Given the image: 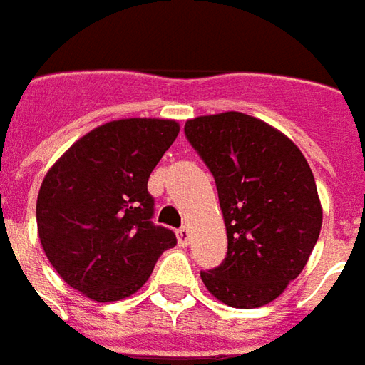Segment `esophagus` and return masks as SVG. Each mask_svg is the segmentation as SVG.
Instances as JSON below:
<instances>
[{
  "instance_id": "esophagus-1",
  "label": "esophagus",
  "mask_w": 365,
  "mask_h": 365,
  "mask_svg": "<svg viewBox=\"0 0 365 365\" xmlns=\"http://www.w3.org/2000/svg\"><path fill=\"white\" fill-rule=\"evenodd\" d=\"M177 237L180 245H187L188 242H190V232H188L187 226H182V228L177 230Z\"/></svg>"
}]
</instances>
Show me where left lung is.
I'll use <instances>...</instances> for the list:
<instances>
[{
  "mask_svg": "<svg viewBox=\"0 0 365 365\" xmlns=\"http://www.w3.org/2000/svg\"><path fill=\"white\" fill-rule=\"evenodd\" d=\"M185 135L216 180L228 234L226 259L200 271L204 285L234 309L263 307L299 277L319 240L311 167L289 137L240 112L188 120Z\"/></svg>",
  "mask_w": 365,
  "mask_h": 365,
  "instance_id": "left-lung-1",
  "label": "left lung"
}]
</instances>
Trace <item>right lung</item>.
Listing matches in <instances>:
<instances>
[{
	"label": "right lung",
	"mask_w": 365,
	"mask_h": 365,
	"mask_svg": "<svg viewBox=\"0 0 365 365\" xmlns=\"http://www.w3.org/2000/svg\"><path fill=\"white\" fill-rule=\"evenodd\" d=\"M173 120L131 118L78 139L46 173L37 198L41 245L88 299L112 302L145 285L175 232L155 226L151 170L178 135Z\"/></svg>",
	"instance_id": "right-lung-1"
}]
</instances>
